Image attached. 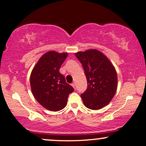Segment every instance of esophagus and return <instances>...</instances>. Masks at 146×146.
I'll return each mask as SVG.
<instances>
[{
    "label": "esophagus",
    "mask_w": 146,
    "mask_h": 146,
    "mask_svg": "<svg viewBox=\"0 0 146 146\" xmlns=\"http://www.w3.org/2000/svg\"><path fill=\"white\" fill-rule=\"evenodd\" d=\"M71 86L74 88H75V84L74 83H72L71 84Z\"/></svg>",
    "instance_id": "34e87169"
}]
</instances>
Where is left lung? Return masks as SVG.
<instances>
[{"instance_id":"1","label":"left lung","mask_w":146,"mask_h":146,"mask_svg":"<svg viewBox=\"0 0 146 146\" xmlns=\"http://www.w3.org/2000/svg\"><path fill=\"white\" fill-rule=\"evenodd\" d=\"M82 65L88 88L80 96L84 104L91 110H99L108 104L114 96L117 86L115 69L100 51L90 49L75 53Z\"/></svg>"}]
</instances>
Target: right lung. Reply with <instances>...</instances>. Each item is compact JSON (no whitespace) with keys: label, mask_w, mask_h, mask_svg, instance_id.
<instances>
[{"label":"right lung","mask_w":146,"mask_h":146,"mask_svg":"<svg viewBox=\"0 0 146 146\" xmlns=\"http://www.w3.org/2000/svg\"><path fill=\"white\" fill-rule=\"evenodd\" d=\"M67 52L49 51L40 57L32 70L30 82L33 94L40 104L50 111H59L67 104L74 88L59 72Z\"/></svg>","instance_id":"obj_1"}]
</instances>
